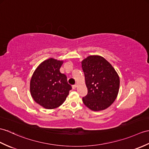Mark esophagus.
I'll return each mask as SVG.
<instances>
[{
  "instance_id": "34e87169",
  "label": "esophagus",
  "mask_w": 149,
  "mask_h": 149,
  "mask_svg": "<svg viewBox=\"0 0 149 149\" xmlns=\"http://www.w3.org/2000/svg\"><path fill=\"white\" fill-rule=\"evenodd\" d=\"M76 88H77V84H74L72 86V89H75Z\"/></svg>"
}]
</instances>
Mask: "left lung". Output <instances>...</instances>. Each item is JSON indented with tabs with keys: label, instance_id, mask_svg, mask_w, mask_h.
Instances as JSON below:
<instances>
[{
	"label": "left lung",
	"instance_id": "1",
	"mask_svg": "<svg viewBox=\"0 0 149 149\" xmlns=\"http://www.w3.org/2000/svg\"><path fill=\"white\" fill-rule=\"evenodd\" d=\"M81 63L88 88V94L82 98L83 103L94 111L108 108L118 95V74L111 64L100 56H89Z\"/></svg>",
	"mask_w": 149,
	"mask_h": 149
}]
</instances>
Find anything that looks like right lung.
I'll use <instances>...</instances> for the list:
<instances>
[{"label": "right lung", "instance_id": "add662e5", "mask_svg": "<svg viewBox=\"0 0 149 149\" xmlns=\"http://www.w3.org/2000/svg\"><path fill=\"white\" fill-rule=\"evenodd\" d=\"M63 61L49 58L41 63L32 75L30 93L36 103L44 108L53 109L62 105L72 86L60 68Z\"/></svg>", "mask_w": 149, "mask_h": 149}]
</instances>
